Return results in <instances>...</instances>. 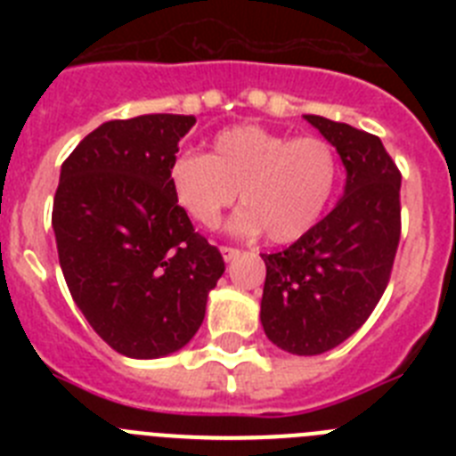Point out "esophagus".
<instances>
[{"label":"esophagus","instance_id":"34e87169","mask_svg":"<svg viewBox=\"0 0 456 456\" xmlns=\"http://www.w3.org/2000/svg\"><path fill=\"white\" fill-rule=\"evenodd\" d=\"M221 256H224L225 263H231V260H235L237 256H240V248H232V247H221Z\"/></svg>","mask_w":456,"mask_h":456}]
</instances>
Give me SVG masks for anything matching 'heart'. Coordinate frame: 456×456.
<instances>
[{
    "label": "heart",
    "instance_id": "1",
    "mask_svg": "<svg viewBox=\"0 0 456 456\" xmlns=\"http://www.w3.org/2000/svg\"><path fill=\"white\" fill-rule=\"evenodd\" d=\"M338 184V157L320 136H288L260 125H237L212 139L209 155L178 152L168 164L173 200L193 224L212 228L237 199L228 228L267 232L289 244L315 228Z\"/></svg>",
    "mask_w": 456,
    "mask_h": 456
}]
</instances>
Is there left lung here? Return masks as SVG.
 Here are the masks:
<instances>
[{
    "instance_id": "obj_1",
    "label": "left lung",
    "mask_w": 456,
    "mask_h": 456,
    "mask_svg": "<svg viewBox=\"0 0 456 456\" xmlns=\"http://www.w3.org/2000/svg\"><path fill=\"white\" fill-rule=\"evenodd\" d=\"M347 171L336 208L278 253H263L260 322L269 340L317 356L356 333L379 304L400 244L402 175L381 139L347 123L304 116Z\"/></svg>"
}]
</instances>
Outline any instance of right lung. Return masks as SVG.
<instances>
[{"label":"right lung","mask_w":456,"mask_h":456,"mask_svg":"<svg viewBox=\"0 0 456 456\" xmlns=\"http://www.w3.org/2000/svg\"><path fill=\"white\" fill-rule=\"evenodd\" d=\"M193 123L180 114L109 120L61 167L52 228L63 278L93 331L123 356L183 349L225 269L168 187Z\"/></svg>","instance_id":"add662e5"}]
</instances>
